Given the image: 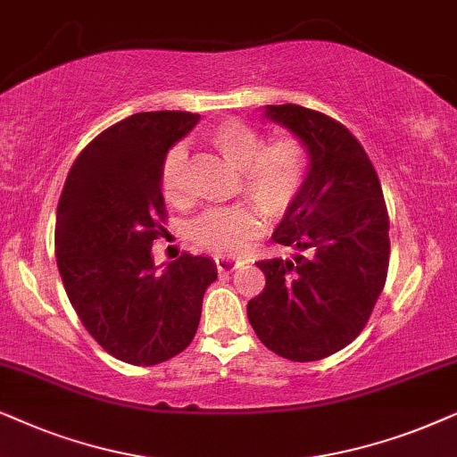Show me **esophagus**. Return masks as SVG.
<instances>
[{
  "instance_id": "obj_1",
  "label": "esophagus",
  "mask_w": 457,
  "mask_h": 457,
  "mask_svg": "<svg viewBox=\"0 0 457 457\" xmlns=\"http://www.w3.org/2000/svg\"><path fill=\"white\" fill-rule=\"evenodd\" d=\"M215 265H217V271L221 273V276L223 273H232L234 270H238L240 267L238 261H228V259H217Z\"/></svg>"
}]
</instances>
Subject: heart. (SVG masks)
<instances>
[{
	"label": "heart",
	"mask_w": 457,
	"mask_h": 457,
	"mask_svg": "<svg viewBox=\"0 0 457 457\" xmlns=\"http://www.w3.org/2000/svg\"><path fill=\"white\" fill-rule=\"evenodd\" d=\"M204 139L228 165L242 173L238 192L257 205L267 219L279 221L295 209L312 169V152L301 136L284 133L265 139L263 131L257 127L238 119H228L212 125L204 133ZM158 181L167 203L175 206L190 203L187 152L184 145H173L167 152ZM256 210L253 206H232L206 211L192 223V238L212 254L236 257L263 234V219Z\"/></svg>",
	"instance_id": "1"
}]
</instances>
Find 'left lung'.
Wrapping results in <instances>:
<instances>
[{
	"label": "left lung",
	"instance_id": "1",
	"mask_svg": "<svg viewBox=\"0 0 457 457\" xmlns=\"http://www.w3.org/2000/svg\"><path fill=\"white\" fill-rule=\"evenodd\" d=\"M265 114L312 152L305 190L271 236L307 257L259 261L265 288L246 313L276 355L318 361L353 343L372 315L391 254L388 211L372 161L343 123L296 104Z\"/></svg>",
	"mask_w": 457,
	"mask_h": 457
}]
</instances>
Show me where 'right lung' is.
<instances>
[{
  "instance_id": "add662e5",
  "label": "right lung",
  "mask_w": 457,
  "mask_h": 457,
  "mask_svg": "<svg viewBox=\"0 0 457 457\" xmlns=\"http://www.w3.org/2000/svg\"><path fill=\"white\" fill-rule=\"evenodd\" d=\"M200 114H131L96 136L72 162L56 215L64 290L97 345L131 366H156L192 343L211 259L184 253L158 276L152 245L165 232L161 165Z\"/></svg>"
}]
</instances>
